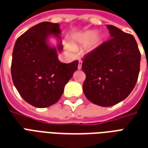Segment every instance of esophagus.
Listing matches in <instances>:
<instances>
[{
  "instance_id": "34e87169",
  "label": "esophagus",
  "mask_w": 148,
  "mask_h": 148,
  "mask_svg": "<svg viewBox=\"0 0 148 148\" xmlns=\"http://www.w3.org/2000/svg\"><path fill=\"white\" fill-rule=\"evenodd\" d=\"M81 68H82V61H79L78 69H81Z\"/></svg>"
}]
</instances>
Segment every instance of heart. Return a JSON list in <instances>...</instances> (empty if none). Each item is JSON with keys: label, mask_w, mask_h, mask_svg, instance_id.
Here are the masks:
<instances>
[{"label": "heart", "mask_w": 148, "mask_h": 148, "mask_svg": "<svg viewBox=\"0 0 148 148\" xmlns=\"http://www.w3.org/2000/svg\"><path fill=\"white\" fill-rule=\"evenodd\" d=\"M97 36H98V32L96 31H87L76 36L74 38V41L79 44L88 45L93 42L96 39ZM67 49L69 51H73V48L71 46H68Z\"/></svg>", "instance_id": "1"}]
</instances>
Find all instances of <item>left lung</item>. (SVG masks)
<instances>
[{"label":"left lung","instance_id":"1","mask_svg":"<svg viewBox=\"0 0 148 148\" xmlns=\"http://www.w3.org/2000/svg\"><path fill=\"white\" fill-rule=\"evenodd\" d=\"M111 38L86 55L82 70L86 74L83 90L87 99L111 106L126 99L140 73V53L135 38L117 27L106 25Z\"/></svg>","mask_w":148,"mask_h":148}]
</instances>
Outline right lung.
I'll use <instances>...</instances> for the list:
<instances>
[{
	"label": "right lung",
	"mask_w": 148,
	"mask_h": 148,
	"mask_svg": "<svg viewBox=\"0 0 148 148\" xmlns=\"http://www.w3.org/2000/svg\"><path fill=\"white\" fill-rule=\"evenodd\" d=\"M61 31L58 23L42 22L19 36L14 46L12 78L23 99L34 107L53 105L62 95L64 86L78 68V61L62 63L58 52L62 51ZM55 37L57 46L49 40Z\"/></svg>",
	"instance_id": "add662e5"
}]
</instances>
